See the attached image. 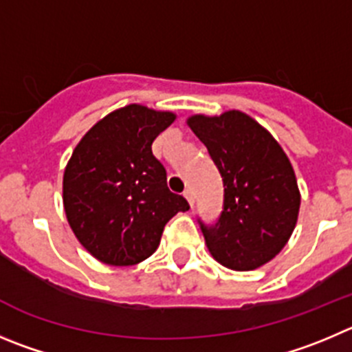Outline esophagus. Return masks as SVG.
I'll return each instance as SVG.
<instances>
[{"label":"esophagus","mask_w":352,"mask_h":352,"mask_svg":"<svg viewBox=\"0 0 352 352\" xmlns=\"http://www.w3.org/2000/svg\"><path fill=\"white\" fill-rule=\"evenodd\" d=\"M184 198L187 199V203H189V205H191V208H192V205H195V198H192V191H189V189H187V191L184 192Z\"/></svg>","instance_id":"1"}]
</instances>
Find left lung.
I'll return each mask as SVG.
<instances>
[{"label": "left lung", "mask_w": 352, "mask_h": 352, "mask_svg": "<svg viewBox=\"0 0 352 352\" xmlns=\"http://www.w3.org/2000/svg\"><path fill=\"white\" fill-rule=\"evenodd\" d=\"M187 124L208 149L224 182V210L213 228L201 224L208 252L232 271L271 262L294 232L300 191L278 140L248 114H195Z\"/></svg>", "instance_id": "left-lung-1"}]
</instances>
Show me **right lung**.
Masks as SVG:
<instances>
[{
  "instance_id": "1",
  "label": "right lung",
  "mask_w": 352,
  "mask_h": 352,
  "mask_svg": "<svg viewBox=\"0 0 352 352\" xmlns=\"http://www.w3.org/2000/svg\"><path fill=\"white\" fill-rule=\"evenodd\" d=\"M175 113L128 104L78 142L62 180L65 217L78 241L107 265H135L160 246L166 222L189 203L166 186L154 139Z\"/></svg>"
}]
</instances>
